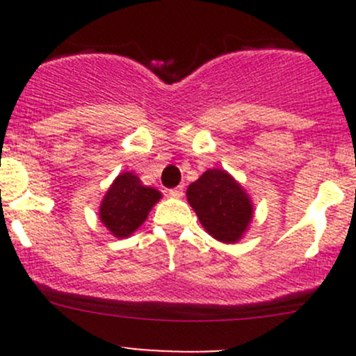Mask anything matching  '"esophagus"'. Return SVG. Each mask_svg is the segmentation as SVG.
Returning <instances> with one entry per match:
<instances>
[{
  "label": "esophagus",
  "instance_id": "obj_1",
  "mask_svg": "<svg viewBox=\"0 0 356 356\" xmlns=\"http://www.w3.org/2000/svg\"><path fill=\"white\" fill-rule=\"evenodd\" d=\"M182 195H184V188H182V186H177V188L174 189H168V196H170V198H181Z\"/></svg>",
  "mask_w": 356,
  "mask_h": 356
}]
</instances>
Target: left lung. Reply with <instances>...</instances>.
Returning a JSON list of instances; mask_svg holds the SVG:
<instances>
[{"label":"left lung","mask_w":356,"mask_h":356,"mask_svg":"<svg viewBox=\"0 0 356 356\" xmlns=\"http://www.w3.org/2000/svg\"><path fill=\"white\" fill-rule=\"evenodd\" d=\"M188 201L201 225L222 243H236L245 234L253 207L241 186L225 170L211 168L188 188Z\"/></svg>","instance_id":"left-lung-1"}]
</instances>
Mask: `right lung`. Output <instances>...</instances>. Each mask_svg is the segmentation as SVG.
Masks as SVG:
<instances>
[{
	"label": "right lung",
	"instance_id": "add662e5",
	"mask_svg": "<svg viewBox=\"0 0 356 356\" xmlns=\"http://www.w3.org/2000/svg\"><path fill=\"white\" fill-rule=\"evenodd\" d=\"M160 198L156 189L146 188L138 175L125 172L115 179L106 193L99 207V218L115 238H127L146 220Z\"/></svg>",
	"mask_w": 356,
	"mask_h": 356
}]
</instances>
